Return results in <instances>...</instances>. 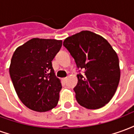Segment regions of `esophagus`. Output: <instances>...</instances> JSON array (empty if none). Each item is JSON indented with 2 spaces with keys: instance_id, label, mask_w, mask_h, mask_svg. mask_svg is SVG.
<instances>
[{
  "instance_id": "1",
  "label": "esophagus",
  "mask_w": 134,
  "mask_h": 134,
  "mask_svg": "<svg viewBox=\"0 0 134 134\" xmlns=\"http://www.w3.org/2000/svg\"><path fill=\"white\" fill-rule=\"evenodd\" d=\"M67 80V77H64V78H62V80L64 82H66Z\"/></svg>"
}]
</instances>
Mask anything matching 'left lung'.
Masks as SVG:
<instances>
[{
  "label": "left lung",
  "mask_w": 134,
  "mask_h": 134,
  "mask_svg": "<svg viewBox=\"0 0 134 134\" xmlns=\"http://www.w3.org/2000/svg\"><path fill=\"white\" fill-rule=\"evenodd\" d=\"M63 46L78 70V82L74 87L77 103L88 109L104 106L114 96L120 80L117 54L106 39L90 31L69 36Z\"/></svg>",
  "instance_id": "obj_1"
}]
</instances>
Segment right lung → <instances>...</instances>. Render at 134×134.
<instances>
[{
  "label": "right lung",
  "mask_w": 134,
  "mask_h": 134,
  "mask_svg": "<svg viewBox=\"0 0 134 134\" xmlns=\"http://www.w3.org/2000/svg\"><path fill=\"white\" fill-rule=\"evenodd\" d=\"M62 41L34 38L14 52L9 73L19 99L29 109L46 112L57 105L62 89L52 61Z\"/></svg>",
  "instance_id": "add662e5"
}]
</instances>
